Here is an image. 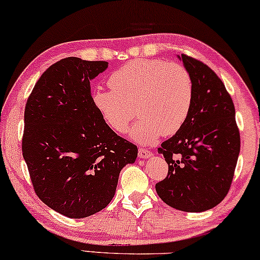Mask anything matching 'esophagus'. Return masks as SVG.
Wrapping results in <instances>:
<instances>
[{
  "instance_id": "obj_1",
  "label": "esophagus",
  "mask_w": 260,
  "mask_h": 260,
  "mask_svg": "<svg viewBox=\"0 0 260 260\" xmlns=\"http://www.w3.org/2000/svg\"><path fill=\"white\" fill-rule=\"evenodd\" d=\"M138 156L141 157V159H149V157L151 156V153L148 149H144V148H140L138 149Z\"/></svg>"
}]
</instances>
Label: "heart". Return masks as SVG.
Wrapping results in <instances>:
<instances>
[{
    "instance_id": "obj_1",
    "label": "heart",
    "mask_w": 260,
    "mask_h": 260,
    "mask_svg": "<svg viewBox=\"0 0 260 260\" xmlns=\"http://www.w3.org/2000/svg\"><path fill=\"white\" fill-rule=\"evenodd\" d=\"M109 83L112 89L93 93V105L116 133H123L138 112L142 118L129 135L141 144L177 134L193 105L191 74L181 64L165 59L131 60L111 75Z\"/></svg>"
}]
</instances>
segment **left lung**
<instances>
[{
  "mask_svg": "<svg viewBox=\"0 0 260 260\" xmlns=\"http://www.w3.org/2000/svg\"><path fill=\"white\" fill-rule=\"evenodd\" d=\"M191 74L194 99L186 123L157 149L168 174L155 185L165 203L202 212L216 207L231 188L240 153L233 100L220 77L201 60L178 56Z\"/></svg>",
  "mask_w": 260,
  "mask_h": 260,
  "instance_id": "8db88e82",
  "label": "left lung"
}]
</instances>
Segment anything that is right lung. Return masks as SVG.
Segmentation results:
<instances>
[{
  "label": "right lung",
  "mask_w": 260,
  "mask_h": 260,
  "mask_svg": "<svg viewBox=\"0 0 260 260\" xmlns=\"http://www.w3.org/2000/svg\"><path fill=\"white\" fill-rule=\"evenodd\" d=\"M105 60L67 57L37 81L25 109L22 155L37 196L70 218L96 214L116 193L137 147L114 133L93 105L90 81Z\"/></svg>",
  "instance_id": "add662e5"
}]
</instances>
